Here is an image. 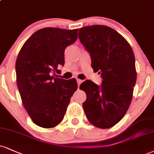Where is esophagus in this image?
Instances as JSON below:
<instances>
[{
  "mask_svg": "<svg viewBox=\"0 0 154 154\" xmlns=\"http://www.w3.org/2000/svg\"><path fill=\"white\" fill-rule=\"evenodd\" d=\"M77 85H78V88H79V86L80 85V84L83 82V81L81 80V79H77Z\"/></svg>",
  "mask_w": 154,
  "mask_h": 154,
  "instance_id": "34e87169",
  "label": "esophagus"
}]
</instances>
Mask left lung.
Here are the masks:
<instances>
[{"label":"left lung","instance_id":"left-lung-1","mask_svg":"<svg viewBox=\"0 0 154 154\" xmlns=\"http://www.w3.org/2000/svg\"><path fill=\"white\" fill-rule=\"evenodd\" d=\"M79 38L90 53L94 72L103 78L100 87L89 79L80 85L87 95L85 115L95 127L110 128L124 117L132 100L137 77L134 53L126 39L107 26L81 28Z\"/></svg>","mask_w":154,"mask_h":154}]
</instances>
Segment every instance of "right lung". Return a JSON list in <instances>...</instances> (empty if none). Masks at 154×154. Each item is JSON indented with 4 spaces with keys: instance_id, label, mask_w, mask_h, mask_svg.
Segmentation results:
<instances>
[{
    "instance_id": "1",
    "label": "right lung",
    "mask_w": 154,
    "mask_h": 154,
    "mask_svg": "<svg viewBox=\"0 0 154 154\" xmlns=\"http://www.w3.org/2000/svg\"><path fill=\"white\" fill-rule=\"evenodd\" d=\"M77 32L78 29L44 28L31 35L18 53V91L24 108L38 126L51 128L60 123L77 90L75 79L59 78L54 72L64 64V49L76 42Z\"/></svg>"
}]
</instances>
